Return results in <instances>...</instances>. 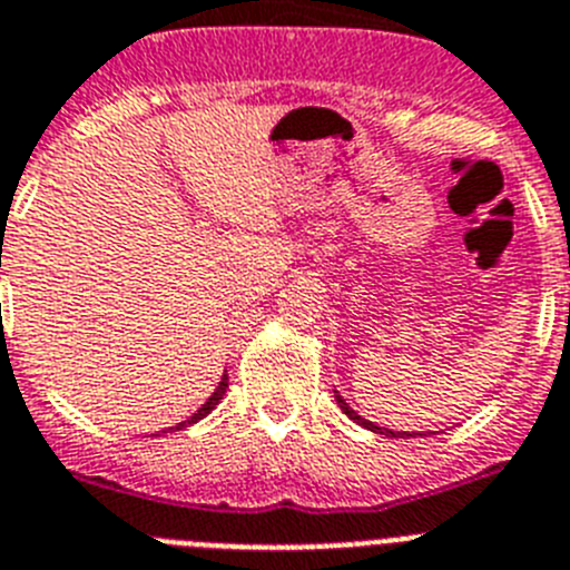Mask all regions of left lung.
Returning <instances> with one entry per match:
<instances>
[{"mask_svg": "<svg viewBox=\"0 0 570 570\" xmlns=\"http://www.w3.org/2000/svg\"><path fill=\"white\" fill-rule=\"evenodd\" d=\"M335 400H337V406H341V412H343V414H346V417H348V420H355V423H357V425H363V429H368V432L386 434V438H400V434H403V438H414V434H417V432H412V434H409V432H392V429H383V425H377V423H372V420L361 417V414H357V412H355V409L348 406L346 400H343V397H341V394H337V392H335Z\"/></svg>", "mask_w": 570, "mask_h": 570, "instance_id": "left-lung-1", "label": "left lung"}]
</instances>
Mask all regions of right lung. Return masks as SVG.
<instances>
[{"label":"right lung","instance_id":"add662e5","mask_svg":"<svg viewBox=\"0 0 570 570\" xmlns=\"http://www.w3.org/2000/svg\"><path fill=\"white\" fill-rule=\"evenodd\" d=\"M227 389H229V377H227V372H224L222 383H218V386H215V392L209 394V397H207V403H204V406L198 409V412L193 414V417L181 420V423H176V425H173V429H176V432H178V429H187V425H193V423H198V420H202V417H207V414L213 412V409L218 406V403H222V400H224V394H227Z\"/></svg>","mask_w":570,"mask_h":570}]
</instances>
